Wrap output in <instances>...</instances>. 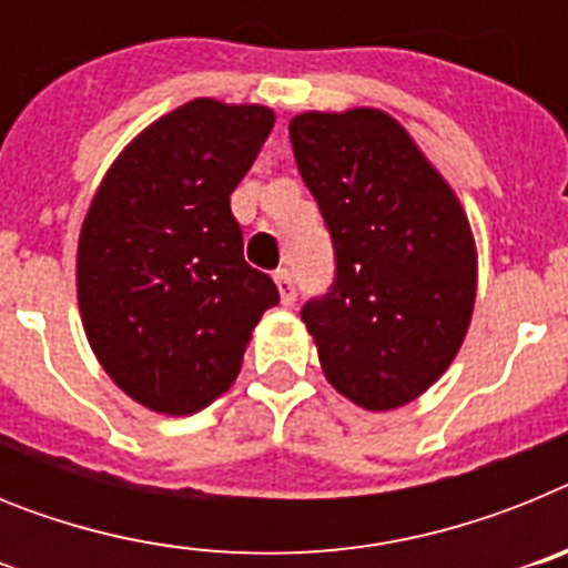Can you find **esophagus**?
Returning a JSON list of instances; mask_svg holds the SVG:
<instances>
[{
  "label": "esophagus",
  "mask_w": 568,
  "mask_h": 568,
  "mask_svg": "<svg viewBox=\"0 0 568 568\" xmlns=\"http://www.w3.org/2000/svg\"><path fill=\"white\" fill-rule=\"evenodd\" d=\"M273 278H275V284H278V293H281V304H295V281H293V273H290L287 267H278L273 273Z\"/></svg>",
  "instance_id": "1"
}]
</instances>
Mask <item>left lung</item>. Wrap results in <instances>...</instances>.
<instances>
[{"label":"left lung","mask_w":568,"mask_h":568,"mask_svg":"<svg viewBox=\"0 0 568 568\" xmlns=\"http://www.w3.org/2000/svg\"><path fill=\"white\" fill-rule=\"evenodd\" d=\"M290 142L333 239V284L301 307L324 375L373 413L409 404L469 329L478 258L464 210L381 110L301 113Z\"/></svg>","instance_id":"1"}]
</instances>
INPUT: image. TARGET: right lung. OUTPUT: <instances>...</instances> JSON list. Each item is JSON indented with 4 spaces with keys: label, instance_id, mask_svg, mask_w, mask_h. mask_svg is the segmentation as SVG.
<instances>
[{
    "label": "right lung",
    "instance_id": "right-lung-1",
    "mask_svg": "<svg viewBox=\"0 0 568 568\" xmlns=\"http://www.w3.org/2000/svg\"><path fill=\"white\" fill-rule=\"evenodd\" d=\"M275 115L195 99L124 148L79 235V310L104 373L153 413L193 415L233 386L267 273L244 261L230 195Z\"/></svg>",
    "mask_w": 568,
    "mask_h": 568
}]
</instances>
